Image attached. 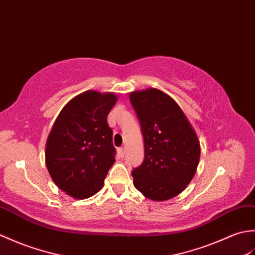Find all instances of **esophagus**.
<instances>
[{
  "label": "esophagus",
  "mask_w": 255,
  "mask_h": 255,
  "mask_svg": "<svg viewBox=\"0 0 255 255\" xmlns=\"http://www.w3.org/2000/svg\"><path fill=\"white\" fill-rule=\"evenodd\" d=\"M118 152H119V156L123 157L124 156V148H123V147H120V148L118 149Z\"/></svg>",
  "instance_id": "obj_1"
}]
</instances>
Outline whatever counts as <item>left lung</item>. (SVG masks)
Segmentation results:
<instances>
[{
    "instance_id": "8db88e82",
    "label": "left lung",
    "mask_w": 255,
    "mask_h": 255,
    "mask_svg": "<svg viewBox=\"0 0 255 255\" xmlns=\"http://www.w3.org/2000/svg\"><path fill=\"white\" fill-rule=\"evenodd\" d=\"M144 137V160L132 170L134 186L154 201L177 196L194 177L200 142L178 104L149 88L129 95Z\"/></svg>"
}]
</instances>
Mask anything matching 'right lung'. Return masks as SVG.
Wrapping results in <instances>:
<instances>
[{
	"mask_svg": "<svg viewBox=\"0 0 255 255\" xmlns=\"http://www.w3.org/2000/svg\"><path fill=\"white\" fill-rule=\"evenodd\" d=\"M117 96L88 90L67 103L46 145V165L59 188L74 199H87L103 188L115 162L112 129L107 122Z\"/></svg>",
	"mask_w": 255,
	"mask_h": 255,
	"instance_id": "right-lung-1",
	"label": "right lung"
}]
</instances>
